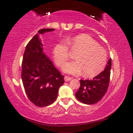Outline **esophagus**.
<instances>
[{"label": "esophagus", "instance_id": "obj_1", "mask_svg": "<svg viewBox=\"0 0 133 133\" xmlns=\"http://www.w3.org/2000/svg\"><path fill=\"white\" fill-rule=\"evenodd\" d=\"M64 79H65V82H69L70 80H71V78L69 77V76H65V77H64Z\"/></svg>", "mask_w": 133, "mask_h": 133}]
</instances>
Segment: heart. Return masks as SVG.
Here are the masks:
<instances>
[{"label":"heart","mask_w":133,"mask_h":133,"mask_svg":"<svg viewBox=\"0 0 133 133\" xmlns=\"http://www.w3.org/2000/svg\"><path fill=\"white\" fill-rule=\"evenodd\" d=\"M71 51L76 53L75 62L66 63L63 70L73 75L83 72L87 77H93L102 71L107 62V52L91 37L86 34H80L65 42L58 43L53 50V55L55 63L62 66L68 60L69 47Z\"/></svg>","instance_id":"obj_1"}]
</instances>
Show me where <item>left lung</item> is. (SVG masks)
Returning a JSON list of instances; mask_svg holds the SVG:
<instances>
[{
    "label": "left lung",
    "mask_w": 133,
    "mask_h": 133,
    "mask_svg": "<svg viewBox=\"0 0 133 133\" xmlns=\"http://www.w3.org/2000/svg\"><path fill=\"white\" fill-rule=\"evenodd\" d=\"M111 58L108 62L102 72L92 79H80V87L75 93L76 98L84 104L98 103L107 93L110 83Z\"/></svg>",
    "instance_id": "8db88e82"
}]
</instances>
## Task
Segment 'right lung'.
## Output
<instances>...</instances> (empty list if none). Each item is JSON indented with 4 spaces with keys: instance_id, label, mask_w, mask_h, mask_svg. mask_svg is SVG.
Listing matches in <instances>:
<instances>
[{
    "instance_id": "add662e5",
    "label": "right lung",
    "mask_w": 133,
    "mask_h": 133,
    "mask_svg": "<svg viewBox=\"0 0 133 133\" xmlns=\"http://www.w3.org/2000/svg\"><path fill=\"white\" fill-rule=\"evenodd\" d=\"M43 29L26 45L22 63V79L25 91L31 102L39 107L52 104L57 98L64 76L54 66L43 49L39 34L54 31Z\"/></svg>"
}]
</instances>
